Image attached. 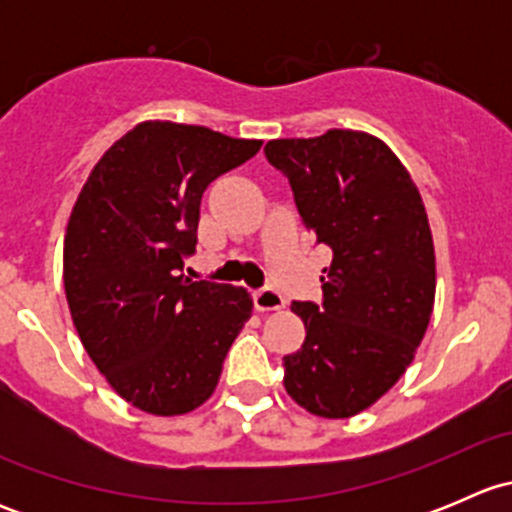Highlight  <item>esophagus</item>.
Listing matches in <instances>:
<instances>
[{
    "label": "esophagus",
    "instance_id": "obj_1",
    "mask_svg": "<svg viewBox=\"0 0 512 512\" xmlns=\"http://www.w3.org/2000/svg\"><path fill=\"white\" fill-rule=\"evenodd\" d=\"M252 302H255L257 312H277V309L285 307V297L270 287L257 289V292L252 294Z\"/></svg>",
    "mask_w": 512,
    "mask_h": 512
}]
</instances>
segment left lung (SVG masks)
I'll use <instances>...</instances> for the list:
<instances>
[{"label": "left lung", "mask_w": 512, "mask_h": 512, "mask_svg": "<svg viewBox=\"0 0 512 512\" xmlns=\"http://www.w3.org/2000/svg\"><path fill=\"white\" fill-rule=\"evenodd\" d=\"M265 153L287 175L304 225L332 250L322 304H292L307 334L282 359L285 389L314 416H356L409 369L431 322L436 250L421 193L364 131L277 138Z\"/></svg>", "instance_id": "1"}]
</instances>
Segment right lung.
I'll use <instances>...</instances> for the list:
<instances>
[{
    "label": "right lung",
    "mask_w": 512,
    "mask_h": 512,
    "mask_svg": "<svg viewBox=\"0 0 512 512\" xmlns=\"http://www.w3.org/2000/svg\"><path fill=\"white\" fill-rule=\"evenodd\" d=\"M262 141L143 121L86 178L64 237V289L86 354L111 389L151 416L203 406L252 317L247 289L190 282L200 198Z\"/></svg>",
    "instance_id": "1"
}]
</instances>
